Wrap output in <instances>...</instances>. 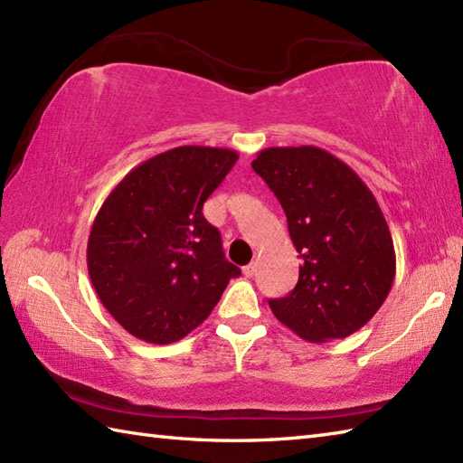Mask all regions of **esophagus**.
<instances>
[{
	"label": "esophagus",
	"instance_id": "obj_1",
	"mask_svg": "<svg viewBox=\"0 0 463 463\" xmlns=\"http://www.w3.org/2000/svg\"><path fill=\"white\" fill-rule=\"evenodd\" d=\"M242 274H244V277H247V279H252L254 274H257V264H254V262L247 264V267L242 269Z\"/></svg>",
	"mask_w": 463,
	"mask_h": 463
}]
</instances>
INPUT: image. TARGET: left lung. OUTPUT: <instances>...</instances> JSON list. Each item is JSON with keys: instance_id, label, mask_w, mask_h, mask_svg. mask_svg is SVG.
<instances>
[{"instance_id": "1", "label": "left lung", "mask_w": 463, "mask_h": 463, "mask_svg": "<svg viewBox=\"0 0 463 463\" xmlns=\"http://www.w3.org/2000/svg\"><path fill=\"white\" fill-rule=\"evenodd\" d=\"M252 169L282 204L302 260L294 290L269 300L272 314L308 342L350 336L380 310L396 277L376 196L346 163L312 145L269 146Z\"/></svg>"}]
</instances>
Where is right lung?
I'll return each mask as SVG.
<instances>
[{
	"instance_id": "obj_1",
	"label": "right lung",
	"mask_w": 463,
	"mask_h": 463,
	"mask_svg": "<svg viewBox=\"0 0 463 463\" xmlns=\"http://www.w3.org/2000/svg\"><path fill=\"white\" fill-rule=\"evenodd\" d=\"M237 161L232 149L175 146L127 173L101 204L87 270L107 312L135 338H184L241 274L203 216L204 201Z\"/></svg>"
}]
</instances>
